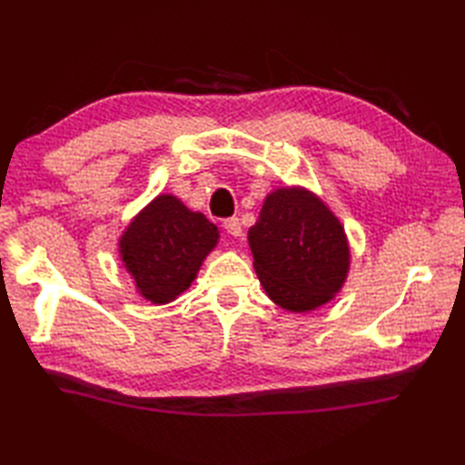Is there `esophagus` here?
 <instances>
[{
    "label": "esophagus",
    "mask_w": 465,
    "mask_h": 465,
    "mask_svg": "<svg viewBox=\"0 0 465 465\" xmlns=\"http://www.w3.org/2000/svg\"><path fill=\"white\" fill-rule=\"evenodd\" d=\"M223 227H225V232L230 233V235H233V238H240L242 235V222L238 220V217H227V220L223 222Z\"/></svg>",
    "instance_id": "obj_1"
}]
</instances>
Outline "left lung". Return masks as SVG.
<instances>
[{
	"instance_id": "obj_1",
	"label": "left lung",
	"mask_w": 465,
	"mask_h": 465,
	"mask_svg": "<svg viewBox=\"0 0 465 465\" xmlns=\"http://www.w3.org/2000/svg\"><path fill=\"white\" fill-rule=\"evenodd\" d=\"M248 240L265 293L283 310H315L341 290L350 270L348 238L338 217L312 192H272Z\"/></svg>"
}]
</instances>
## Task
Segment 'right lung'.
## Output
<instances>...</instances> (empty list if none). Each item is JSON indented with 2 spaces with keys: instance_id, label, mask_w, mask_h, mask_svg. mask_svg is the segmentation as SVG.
Wrapping results in <instances>:
<instances>
[{
  "instance_id": "add662e5",
  "label": "right lung",
  "mask_w": 465,
  "mask_h": 465,
  "mask_svg": "<svg viewBox=\"0 0 465 465\" xmlns=\"http://www.w3.org/2000/svg\"><path fill=\"white\" fill-rule=\"evenodd\" d=\"M220 232L175 195H157L120 238V253L137 292L152 303H167L190 288Z\"/></svg>"
}]
</instances>
